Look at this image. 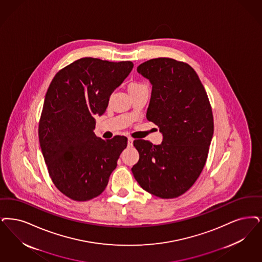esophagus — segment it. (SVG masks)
Wrapping results in <instances>:
<instances>
[{"mask_svg":"<svg viewBox=\"0 0 262 262\" xmlns=\"http://www.w3.org/2000/svg\"><path fill=\"white\" fill-rule=\"evenodd\" d=\"M133 142H134V139L132 137H127V146H133Z\"/></svg>","mask_w":262,"mask_h":262,"instance_id":"esophagus-1","label":"esophagus"}]
</instances>
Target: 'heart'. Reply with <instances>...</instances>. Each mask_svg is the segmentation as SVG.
I'll return each instance as SVG.
<instances>
[{
	"label": "heart",
	"instance_id": "obj_1",
	"mask_svg": "<svg viewBox=\"0 0 262 262\" xmlns=\"http://www.w3.org/2000/svg\"><path fill=\"white\" fill-rule=\"evenodd\" d=\"M143 85H144V84H139V83H133V84H130L128 85V91L136 90V89H138V88L143 86Z\"/></svg>",
	"mask_w": 262,
	"mask_h": 262
}]
</instances>
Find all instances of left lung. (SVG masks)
Masks as SVG:
<instances>
[{"label": "left lung", "instance_id": "8db88e82", "mask_svg": "<svg viewBox=\"0 0 262 262\" xmlns=\"http://www.w3.org/2000/svg\"><path fill=\"white\" fill-rule=\"evenodd\" d=\"M137 72L152 84L146 118L160 127L163 142L136 139L139 160L132 171L150 194L178 198L193 186L207 162L213 135L209 97L196 71L183 61L153 58Z\"/></svg>", "mask_w": 262, "mask_h": 262}]
</instances>
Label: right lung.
<instances>
[{"instance_id": "right-lung-1", "label": "right lung", "mask_w": 262, "mask_h": 262, "mask_svg": "<svg viewBox=\"0 0 262 262\" xmlns=\"http://www.w3.org/2000/svg\"><path fill=\"white\" fill-rule=\"evenodd\" d=\"M134 67L84 57L55 74L39 121V142L53 184L66 197L84 202L99 196L127 144L126 136L104 140L94 133L109 97Z\"/></svg>"}]
</instances>
